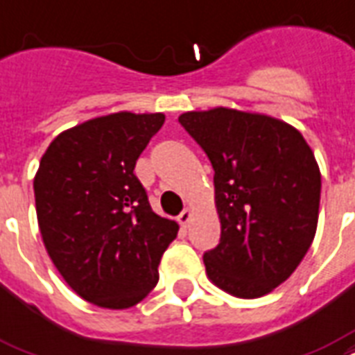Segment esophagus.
<instances>
[{
	"mask_svg": "<svg viewBox=\"0 0 355 355\" xmlns=\"http://www.w3.org/2000/svg\"><path fill=\"white\" fill-rule=\"evenodd\" d=\"M189 220H191V210H189V208H184L182 212H180V216H178V223L182 227H186L189 223Z\"/></svg>",
	"mask_w": 355,
	"mask_h": 355,
	"instance_id": "1",
	"label": "esophagus"
}]
</instances>
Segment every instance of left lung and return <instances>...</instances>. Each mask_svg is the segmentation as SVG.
Here are the masks:
<instances>
[{
	"mask_svg": "<svg viewBox=\"0 0 355 355\" xmlns=\"http://www.w3.org/2000/svg\"><path fill=\"white\" fill-rule=\"evenodd\" d=\"M178 123L214 167L218 248L202 257L208 279L253 300L285 283L313 243L320 169L292 124L232 107L186 112Z\"/></svg>",
	"mask_w": 355,
	"mask_h": 355,
	"instance_id": "obj_1",
	"label": "left lung"
}]
</instances>
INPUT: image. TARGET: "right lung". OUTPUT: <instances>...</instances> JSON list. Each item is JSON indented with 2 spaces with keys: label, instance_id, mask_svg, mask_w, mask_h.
Listing matches in <instances>:
<instances>
[{
  "label": "right lung",
  "instance_id": "1",
  "mask_svg": "<svg viewBox=\"0 0 355 355\" xmlns=\"http://www.w3.org/2000/svg\"><path fill=\"white\" fill-rule=\"evenodd\" d=\"M164 113L89 119L50 143L33 178L37 220L53 266L89 304L128 309L158 283L178 223L148 205L135 162Z\"/></svg>",
  "mask_w": 355,
  "mask_h": 355
}]
</instances>
